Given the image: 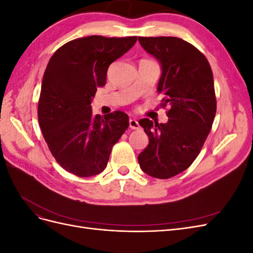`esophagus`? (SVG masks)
I'll use <instances>...</instances> for the list:
<instances>
[{
	"mask_svg": "<svg viewBox=\"0 0 253 253\" xmlns=\"http://www.w3.org/2000/svg\"><path fill=\"white\" fill-rule=\"evenodd\" d=\"M129 127H131L132 129H138L140 127L138 121H137L136 119H129Z\"/></svg>",
	"mask_w": 253,
	"mask_h": 253,
	"instance_id": "1",
	"label": "esophagus"
}]
</instances>
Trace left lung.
Instances as JSON below:
<instances>
[{"label":"left lung","mask_w":253,"mask_h":253,"mask_svg":"<svg viewBox=\"0 0 253 253\" xmlns=\"http://www.w3.org/2000/svg\"><path fill=\"white\" fill-rule=\"evenodd\" d=\"M142 48L162 66L157 91L170 110L166 124L139 120L149 144L138 155L141 170L167 179L185 171L200 154L216 113L213 74L192 44L175 37H139Z\"/></svg>","instance_id":"obj_1"}]
</instances>
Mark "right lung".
Wrapping results in <instances>:
<instances>
[{"label":"right lung","mask_w":253,"mask_h":253,"mask_svg":"<svg viewBox=\"0 0 253 253\" xmlns=\"http://www.w3.org/2000/svg\"><path fill=\"white\" fill-rule=\"evenodd\" d=\"M137 37L89 36L61 46L45 70L38 104V119L57 163L79 177L101 173L113 145L128 126V116L116 111L91 114L97 87L106 82L108 68L124 56Z\"/></svg>","instance_id":"add662e5"}]
</instances>
